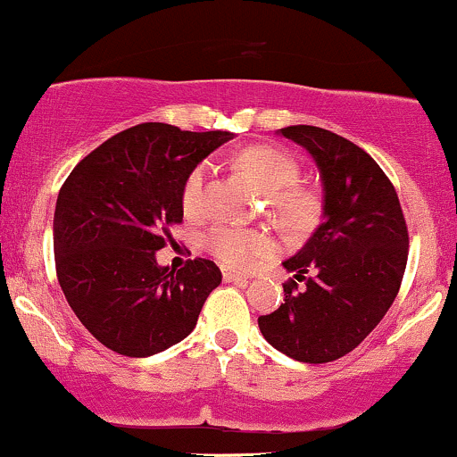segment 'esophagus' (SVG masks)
<instances>
[{"label": "esophagus", "mask_w": 457, "mask_h": 457, "mask_svg": "<svg viewBox=\"0 0 457 457\" xmlns=\"http://www.w3.org/2000/svg\"><path fill=\"white\" fill-rule=\"evenodd\" d=\"M222 276H224V280H227V283H239V285L248 283V276H245V274H242V271H233V270H222Z\"/></svg>", "instance_id": "obj_1"}]
</instances>
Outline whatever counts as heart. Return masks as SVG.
I'll return each mask as SVG.
<instances>
[{
	"label": "heart",
	"mask_w": 457,
	"mask_h": 457,
	"mask_svg": "<svg viewBox=\"0 0 457 457\" xmlns=\"http://www.w3.org/2000/svg\"><path fill=\"white\" fill-rule=\"evenodd\" d=\"M237 166L261 192L268 194L271 209L285 224L302 228L311 222L317 201L311 189L295 186L297 163L294 157L274 146H250L239 153ZM207 174V163H198L186 177L181 189L186 213H196L201 209ZM203 245L230 268H248L274 250L270 235L235 224H215L203 235Z\"/></svg>",
	"instance_id": "1"
}]
</instances>
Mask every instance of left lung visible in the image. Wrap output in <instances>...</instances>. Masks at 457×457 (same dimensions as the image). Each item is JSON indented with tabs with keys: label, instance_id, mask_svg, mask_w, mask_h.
Here are the masks:
<instances>
[{
	"label": "left lung",
	"instance_id": "8db88e82",
	"mask_svg": "<svg viewBox=\"0 0 457 457\" xmlns=\"http://www.w3.org/2000/svg\"><path fill=\"white\" fill-rule=\"evenodd\" d=\"M280 133L320 168L324 222L283 263L295 276L259 328L278 352L320 365L361 345L391 309L406 271L408 227L391 179L361 146L321 127Z\"/></svg>",
	"mask_w": 457,
	"mask_h": 457
}]
</instances>
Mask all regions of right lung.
I'll return each instance as SVG.
<instances>
[{
	"instance_id": "right-lung-1",
	"label": "right lung",
	"mask_w": 457,
	"mask_h": 457,
	"mask_svg": "<svg viewBox=\"0 0 457 457\" xmlns=\"http://www.w3.org/2000/svg\"><path fill=\"white\" fill-rule=\"evenodd\" d=\"M230 137L142 122L96 146L60 187L58 283L77 320L112 352L145 358L186 339L222 283L213 261L189 259L174 271L155 253L183 222L186 177Z\"/></svg>"
}]
</instances>
